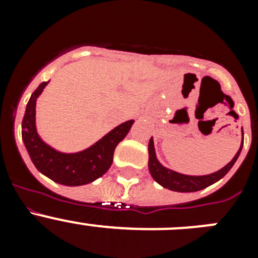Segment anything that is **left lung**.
<instances>
[{
	"label": "left lung",
	"mask_w": 258,
	"mask_h": 258,
	"mask_svg": "<svg viewBox=\"0 0 258 258\" xmlns=\"http://www.w3.org/2000/svg\"><path fill=\"white\" fill-rule=\"evenodd\" d=\"M241 147H243V143H241L240 149L236 152L234 159L226 166H223L222 169L218 170V172L212 173V174L208 175H186L173 172L170 169H166L165 166H163L157 161L156 155H155L154 141L151 138L149 142V169L152 178L157 183L161 184L163 187L168 188V190L177 191V192H194V191H199L208 187V186L213 184L214 182L220 181L223 175H226V173L231 169L232 165L238 160Z\"/></svg>",
	"instance_id": "8db88e82"
}]
</instances>
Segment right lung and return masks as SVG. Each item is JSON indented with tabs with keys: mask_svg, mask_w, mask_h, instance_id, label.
Segmentation results:
<instances>
[{
	"mask_svg": "<svg viewBox=\"0 0 258 258\" xmlns=\"http://www.w3.org/2000/svg\"><path fill=\"white\" fill-rule=\"evenodd\" d=\"M49 81L40 84L32 93L22 121V138L32 163L37 170L56 183L81 186L102 177L113 161L116 146L131 131L134 120L116 126L97 143L76 154H63L51 149L38 137L36 131V99Z\"/></svg>",
	"mask_w": 258,
	"mask_h": 258,
	"instance_id": "right-lung-1",
	"label": "right lung"
}]
</instances>
